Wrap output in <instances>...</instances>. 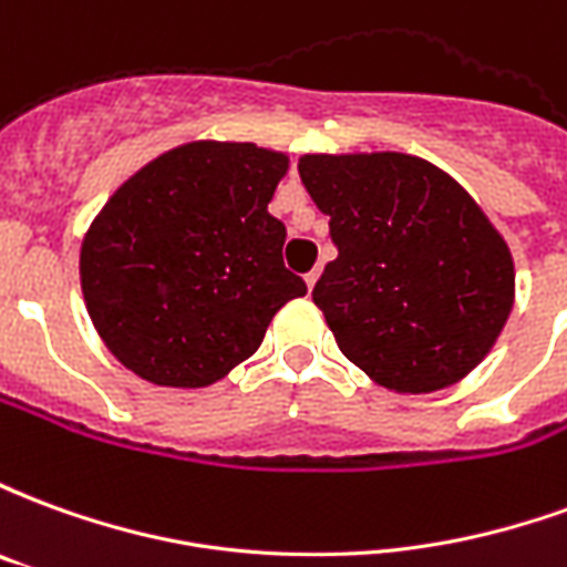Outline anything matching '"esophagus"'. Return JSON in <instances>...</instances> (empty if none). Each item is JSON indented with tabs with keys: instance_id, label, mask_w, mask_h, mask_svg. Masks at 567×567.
I'll use <instances>...</instances> for the list:
<instances>
[{
	"instance_id": "esophagus-1",
	"label": "esophagus",
	"mask_w": 567,
	"mask_h": 567,
	"mask_svg": "<svg viewBox=\"0 0 567 567\" xmlns=\"http://www.w3.org/2000/svg\"><path fill=\"white\" fill-rule=\"evenodd\" d=\"M319 276H321V267H316V270H312V272H307V288H309V291L316 288V282H319Z\"/></svg>"
}]
</instances>
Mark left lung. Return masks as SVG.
Here are the masks:
<instances>
[{"instance_id": "left-lung-1", "label": "left lung", "mask_w": 567, "mask_h": 567, "mask_svg": "<svg viewBox=\"0 0 567 567\" xmlns=\"http://www.w3.org/2000/svg\"><path fill=\"white\" fill-rule=\"evenodd\" d=\"M337 260L312 288L337 346L404 394L446 389L486 358L513 307L507 243L455 178L398 151L303 154Z\"/></svg>"}]
</instances>
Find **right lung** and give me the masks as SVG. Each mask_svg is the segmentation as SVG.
Segmentation results:
<instances>
[{"instance_id": "right-lung-1", "label": "right lung", "mask_w": 567, "mask_h": 567, "mask_svg": "<svg viewBox=\"0 0 567 567\" xmlns=\"http://www.w3.org/2000/svg\"><path fill=\"white\" fill-rule=\"evenodd\" d=\"M285 169V154L251 142H190L117 187L84 236L81 291L124 368L154 385H212L307 295L267 212Z\"/></svg>"}]
</instances>
